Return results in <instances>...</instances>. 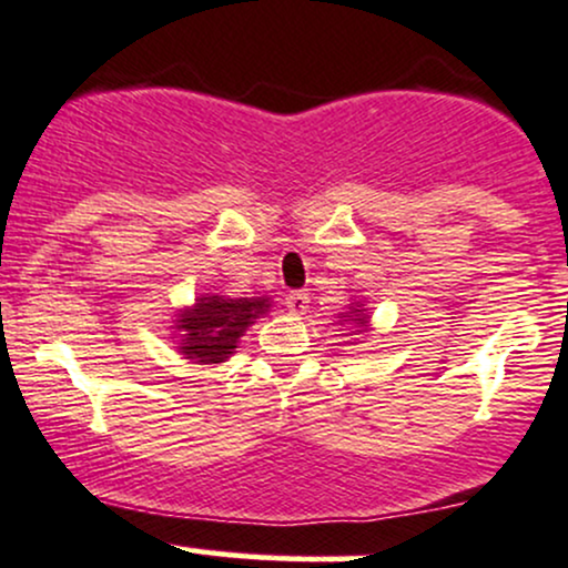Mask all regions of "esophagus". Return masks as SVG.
<instances>
[{
	"label": "esophagus",
	"instance_id": "1",
	"mask_svg": "<svg viewBox=\"0 0 568 568\" xmlns=\"http://www.w3.org/2000/svg\"><path fill=\"white\" fill-rule=\"evenodd\" d=\"M308 292L306 290H295V292H290V295H286V308H290V314H295V316H303L308 311Z\"/></svg>",
	"mask_w": 568,
	"mask_h": 568
}]
</instances>
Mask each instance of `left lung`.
Here are the masks:
<instances>
[{
	"label": "left lung",
	"mask_w": 568,
	"mask_h": 568,
	"mask_svg": "<svg viewBox=\"0 0 568 568\" xmlns=\"http://www.w3.org/2000/svg\"><path fill=\"white\" fill-rule=\"evenodd\" d=\"M338 325L349 327V335H365L371 331V311L365 301L349 303V308L338 314Z\"/></svg>",
	"instance_id": "8db88e82"
}]
</instances>
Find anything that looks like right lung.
I'll list each match as a JSON object with an SVG mask.
<instances>
[{"label": "right lung", "mask_w": 568, "mask_h": 568, "mask_svg": "<svg viewBox=\"0 0 568 568\" xmlns=\"http://www.w3.org/2000/svg\"><path fill=\"white\" fill-rule=\"evenodd\" d=\"M273 297H230L203 292L192 306L175 311L173 338L179 355L197 365L227 363L235 355L237 341L246 335L254 320L265 316Z\"/></svg>", "instance_id": "1"}]
</instances>
